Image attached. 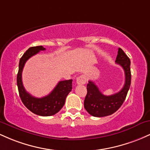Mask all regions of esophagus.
<instances>
[{"instance_id":"1","label":"esophagus","mask_w":150,"mask_h":150,"mask_svg":"<svg viewBox=\"0 0 150 150\" xmlns=\"http://www.w3.org/2000/svg\"><path fill=\"white\" fill-rule=\"evenodd\" d=\"M86 78L84 75L80 76L76 79V83L79 85H83V84L86 83Z\"/></svg>"}]
</instances>
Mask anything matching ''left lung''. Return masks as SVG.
I'll return each instance as SVG.
<instances>
[{
    "mask_svg": "<svg viewBox=\"0 0 150 150\" xmlns=\"http://www.w3.org/2000/svg\"><path fill=\"white\" fill-rule=\"evenodd\" d=\"M115 62L122 67L125 71V84L120 91L113 95L105 96L91 81H89L86 86L87 94L84 100V108L90 115L94 117L112 115L120 108L127 96L131 83L130 60L122 49L118 48Z\"/></svg>",
    "mask_w": 150,
    "mask_h": 150,
    "instance_id": "obj_1",
    "label": "left lung"
}]
</instances>
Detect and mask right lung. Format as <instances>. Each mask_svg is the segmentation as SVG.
Segmentation results:
<instances>
[{
  "instance_id": "1",
  "label": "right lung",
  "mask_w": 150,
  "mask_h": 150,
  "mask_svg": "<svg viewBox=\"0 0 150 150\" xmlns=\"http://www.w3.org/2000/svg\"><path fill=\"white\" fill-rule=\"evenodd\" d=\"M43 50H45V48L42 46L32 47L24 53L20 59L17 85L20 97L28 110L38 115L51 116L57 113L64 105L67 95L72 89V79L59 81L51 93L42 98L34 97L26 91L22 81V72L25 62Z\"/></svg>"
}]
</instances>
